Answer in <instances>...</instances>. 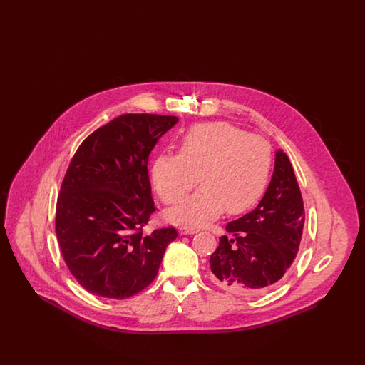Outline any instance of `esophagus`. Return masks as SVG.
<instances>
[{
  "mask_svg": "<svg viewBox=\"0 0 365 365\" xmlns=\"http://www.w3.org/2000/svg\"><path fill=\"white\" fill-rule=\"evenodd\" d=\"M180 234H195L200 231V228H195V227L183 226L180 227Z\"/></svg>",
  "mask_w": 365,
  "mask_h": 365,
  "instance_id": "obj_1",
  "label": "esophagus"
}]
</instances>
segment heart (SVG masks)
<instances>
[{
  "label": "heart",
  "instance_id": "heart-1",
  "mask_svg": "<svg viewBox=\"0 0 365 365\" xmlns=\"http://www.w3.org/2000/svg\"><path fill=\"white\" fill-rule=\"evenodd\" d=\"M272 148L225 122L192 125L179 142V153L155 160L152 180L167 205L179 204L198 182L202 187L168 213L174 223L202 226L225 209L237 215L253 207L269 180Z\"/></svg>",
  "mask_w": 365,
  "mask_h": 365
}]
</instances>
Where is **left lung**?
I'll list each match as a JSON object with an SVG mask.
<instances>
[{
  "label": "left lung",
  "instance_id": "obj_1",
  "mask_svg": "<svg viewBox=\"0 0 365 365\" xmlns=\"http://www.w3.org/2000/svg\"><path fill=\"white\" fill-rule=\"evenodd\" d=\"M305 222L292 163L277 152L275 170L259 205L226 226L210 256L209 278L225 292L260 294L275 286L298 253Z\"/></svg>",
  "mask_w": 365,
  "mask_h": 365
}]
</instances>
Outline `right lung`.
I'll return each instance as SVG.
<instances>
[{
	"label": "right lung",
	"mask_w": 365,
	"mask_h": 365,
	"mask_svg": "<svg viewBox=\"0 0 365 365\" xmlns=\"http://www.w3.org/2000/svg\"><path fill=\"white\" fill-rule=\"evenodd\" d=\"M176 116L125 113L97 128L71 160L56 207V235L72 277L91 294L124 299L157 277L174 227L143 235L156 210L148 174Z\"/></svg>",
	"instance_id": "obj_1"
}]
</instances>
